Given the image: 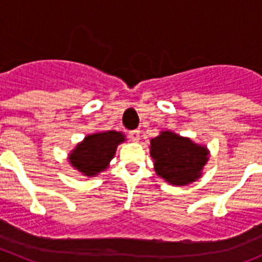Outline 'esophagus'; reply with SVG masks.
Masks as SVG:
<instances>
[{
    "label": "esophagus",
    "mask_w": 262,
    "mask_h": 262,
    "mask_svg": "<svg viewBox=\"0 0 262 262\" xmlns=\"http://www.w3.org/2000/svg\"><path fill=\"white\" fill-rule=\"evenodd\" d=\"M129 138L133 139L134 142H139L140 140V129H134L129 133Z\"/></svg>",
    "instance_id": "1"
}]
</instances>
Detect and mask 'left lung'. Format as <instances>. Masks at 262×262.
<instances>
[{
	"mask_svg": "<svg viewBox=\"0 0 262 262\" xmlns=\"http://www.w3.org/2000/svg\"><path fill=\"white\" fill-rule=\"evenodd\" d=\"M149 154L156 174L173 186H186L202 177L209 148L173 131H160L151 139Z\"/></svg>",
	"mask_w": 262,
	"mask_h": 262,
	"instance_id": "left-lung-1",
	"label": "left lung"
}]
</instances>
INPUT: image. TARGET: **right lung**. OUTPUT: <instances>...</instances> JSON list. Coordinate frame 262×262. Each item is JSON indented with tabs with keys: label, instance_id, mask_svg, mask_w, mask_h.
Listing matches in <instances>:
<instances>
[{
	"label": "right lung",
	"instance_id": "1",
	"mask_svg": "<svg viewBox=\"0 0 262 262\" xmlns=\"http://www.w3.org/2000/svg\"><path fill=\"white\" fill-rule=\"evenodd\" d=\"M126 140L123 133L114 129L90 134L72 149L68 161L82 176L96 177L108 168L118 145Z\"/></svg>",
	"mask_w": 262,
	"mask_h": 262
}]
</instances>
